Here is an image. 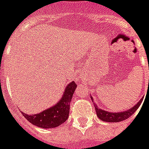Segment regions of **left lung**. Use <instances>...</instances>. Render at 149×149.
<instances>
[{
    "mask_svg": "<svg viewBox=\"0 0 149 149\" xmlns=\"http://www.w3.org/2000/svg\"><path fill=\"white\" fill-rule=\"evenodd\" d=\"M90 97L93 101V105H94L97 117L100 119L101 120H103L106 122H120V121H122L124 120H126L130 116H132L135 112V111H137V109L139 107V106L143 102V97H141V99L138 102V103H136L130 109L126 110V111H118V112H111V111H107L101 109L100 107H98L94 103L93 97L90 96Z\"/></svg>",
    "mask_w": 149,
    "mask_h": 149,
    "instance_id": "left-lung-1",
    "label": "left lung"
}]
</instances>
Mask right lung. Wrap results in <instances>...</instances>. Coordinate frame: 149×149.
Returning <instances> with one entry per match:
<instances>
[{
    "mask_svg": "<svg viewBox=\"0 0 149 149\" xmlns=\"http://www.w3.org/2000/svg\"><path fill=\"white\" fill-rule=\"evenodd\" d=\"M76 87L77 84L74 81L70 82L65 87L62 97L58 102L47 109L42 111L40 113L29 115L25 114L23 111L22 113L30 123L38 127L43 129L56 128L68 119L70 113V103Z\"/></svg>",
    "mask_w": 149,
    "mask_h": 149,
    "instance_id": "add662e5",
    "label": "right lung"
}]
</instances>
